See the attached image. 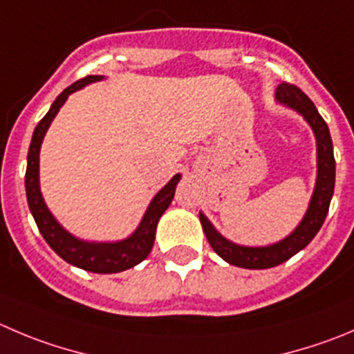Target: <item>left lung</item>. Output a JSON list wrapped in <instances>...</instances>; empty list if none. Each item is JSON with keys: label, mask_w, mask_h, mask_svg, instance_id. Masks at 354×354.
Listing matches in <instances>:
<instances>
[{"label": "left lung", "mask_w": 354, "mask_h": 354, "mask_svg": "<svg viewBox=\"0 0 354 354\" xmlns=\"http://www.w3.org/2000/svg\"><path fill=\"white\" fill-rule=\"evenodd\" d=\"M276 100L283 104V106L290 107V109L297 111L299 114H302V118L308 121L309 127L315 132L316 154H318L316 156L318 158V175H316L315 191H313L308 212L302 217L301 224L287 238H283V240L274 245H268V247H243V245H236L233 241L225 240L212 225V222L203 214H200L203 231L215 254L221 255L225 262L238 266V268L268 269L274 268V266L294 257L322 230L326 214H328V207H330L332 194H334V146H332L330 132H328L325 120L319 116L313 100L301 88L290 85V83L278 85V88H276Z\"/></svg>", "instance_id": "1"}]
</instances>
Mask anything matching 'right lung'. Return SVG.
Segmentation results:
<instances>
[{
    "label": "right lung",
    "instance_id": "add662e5",
    "mask_svg": "<svg viewBox=\"0 0 354 354\" xmlns=\"http://www.w3.org/2000/svg\"><path fill=\"white\" fill-rule=\"evenodd\" d=\"M104 76H86L80 82L67 86L55 100L48 113L43 116L38 127L32 133L31 146L28 153V170H26V194H28L29 210L35 217L36 225L39 233L43 234L46 243L52 247L59 257L69 264L82 268L90 272H100V274H109V272H120L124 269H130L142 262L149 255L151 248L154 245V234H156V225L163 212L167 210L168 205L171 203L175 194V186L180 180V174L174 175L170 183L153 198V201L147 207L139 227L121 241H113V243H97V241H83L80 238L73 236L69 231H66L48 207L39 191V147H41L43 137L48 130L50 123L57 116L60 107L67 100V97L76 90L83 88L85 85L93 82H99Z\"/></svg>",
    "mask_w": 354,
    "mask_h": 354
}]
</instances>
